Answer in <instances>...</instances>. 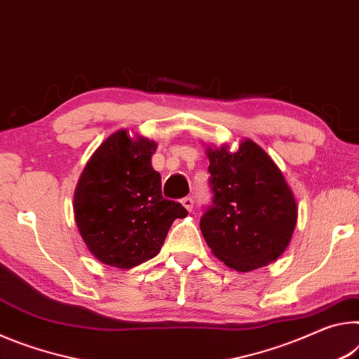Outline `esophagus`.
Listing matches in <instances>:
<instances>
[{"instance_id": "34e87169", "label": "esophagus", "mask_w": 359, "mask_h": 359, "mask_svg": "<svg viewBox=\"0 0 359 359\" xmlns=\"http://www.w3.org/2000/svg\"><path fill=\"white\" fill-rule=\"evenodd\" d=\"M181 203H183V207L187 211H192V208H194V198L192 197H184L183 201H181Z\"/></svg>"}]
</instances>
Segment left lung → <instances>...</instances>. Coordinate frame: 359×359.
<instances>
[{"instance_id": "8db88e82", "label": "left lung", "mask_w": 359, "mask_h": 359, "mask_svg": "<svg viewBox=\"0 0 359 359\" xmlns=\"http://www.w3.org/2000/svg\"><path fill=\"white\" fill-rule=\"evenodd\" d=\"M213 203L201 231L213 255L227 267L250 272L283 255L294 232L297 207L283 173L261 146L245 140L207 148Z\"/></svg>"}]
</instances>
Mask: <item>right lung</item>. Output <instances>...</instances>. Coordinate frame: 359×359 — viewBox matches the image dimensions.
I'll return each mask as SVG.
<instances>
[{
  "instance_id": "obj_1",
  "label": "right lung",
  "mask_w": 359,
  "mask_h": 359,
  "mask_svg": "<svg viewBox=\"0 0 359 359\" xmlns=\"http://www.w3.org/2000/svg\"><path fill=\"white\" fill-rule=\"evenodd\" d=\"M156 141L111 135L93 152L74 192V218L100 262L132 269L161 251L170 226L186 218L183 205L162 197L161 175L151 165Z\"/></svg>"
}]
</instances>
